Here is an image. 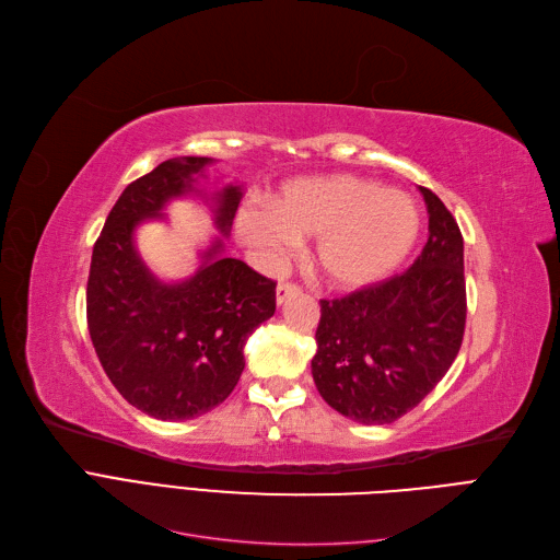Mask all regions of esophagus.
Listing matches in <instances>:
<instances>
[{"instance_id":"esophagus-1","label":"esophagus","mask_w":560,"mask_h":560,"mask_svg":"<svg viewBox=\"0 0 560 560\" xmlns=\"http://www.w3.org/2000/svg\"><path fill=\"white\" fill-rule=\"evenodd\" d=\"M298 293H300V285L283 281V283H279V285H277V302H279V304H283L288 298H293V295H298Z\"/></svg>"}]
</instances>
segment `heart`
<instances>
[{
    "instance_id": "b5f03b06",
    "label": "heart",
    "mask_w": 560,
    "mask_h": 560,
    "mask_svg": "<svg viewBox=\"0 0 560 560\" xmlns=\"http://www.w3.org/2000/svg\"><path fill=\"white\" fill-rule=\"evenodd\" d=\"M240 237L267 267L316 240L314 265L339 291L386 279L419 240L421 215L411 197L351 174L298 178L283 186L275 209L244 207Z\"/></svg>"
}]
</instances>
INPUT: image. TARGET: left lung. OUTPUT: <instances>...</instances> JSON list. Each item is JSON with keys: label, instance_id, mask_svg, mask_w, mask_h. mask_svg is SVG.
<instances>
[{"label": "left lung", "instance_id": "left-lung-1", "mask_svg": "<svg viewBox=\"0 0 560 560\" xmlns=\"http://www.w3.org/2000/svg\"><path fill=\"white\" fill-rule=\"evenodd\" d=\"M428 242L402 275L320 300L314 384L341 417L398 421L438 386L465 332L463 234L440 197L421 188Z\"/></svg>", "mask_w": 560, "mask_h": 560}]
</instances>
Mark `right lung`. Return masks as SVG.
<instances>
[{"instance_id":"obj_1","label":"right lung","mask_w":560,"mask_h":560,"mask_svg":"<svg viewBox=\"0 0 560 560\" xmlns=\"http://www.w3.org/2000/svg\"><path fill=\"white\" fill-rule=\"evenodd\" d=\"M211 158H172L122 190L90 260L85 310L100 363L132 407L160 421H186L219 407L244 372V345L277 310V283L215 240L197 272L178 283L153 277L135 246V230L162 219L174 197L211 202L213 223L228 234L242 186L211 197L195 188Z\"/></svg>"}]
</instances>
